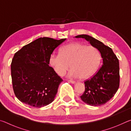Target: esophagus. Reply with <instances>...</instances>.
Listing matches in <instances>:
<instances>
[{
  "instance_id": "34e87169",
  "label": "esophagus",
  "mask_w": 131,
  "mask_h": 131,
  "mask_svg": "<svg viewBox=\"0 0 131 131\" xmlns=\"http://www.w3.org/2000/svg\"><path fill=\"white\" fill-rule=\"evenodd\" d=\"M68 81H69L70 83H72V84H74V83H75V81H74V80H69Z\"/></svg>"
}]
</instances>
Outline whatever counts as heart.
<instances>
[{
    "label": "heart",
    "mask_w": 131,
    "mask_h": 131,
    "mask_svg": "<svg viewBox=\"0 0 131 131\" xmlns=\"http://www.w3.org/2000/svg\"><path fill=\"white\" fill-rule=\"evenodd\" d=\"M101 56L94 46L72 43L63 46L59 54H52L49 62L55 72L62 76L70 68V75L84 80L92 76L98 69Z\"/></svg>",
    "instance_id": "heart-1"
}]
</instances>
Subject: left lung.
<instances>
[{
    "label": "left lung",
    "mask_w": 131,
    "mask_h": 131,
    "mask_svg": "<svg viewBox=\"0 0 131 131\" xmlns=\"http://www.w3.org/2000/svg\"><path fill=\"white\" fill-rule=\"evenodd\" d=\"M76 38L85 39L101 52L102 66L94 76L84 81L85 91L80 96L82 101L91 106L103 105L116 94L119 85L118 59L112 49L101 41L87 35Z\"/></svg>",
    "instance_id": "obj_1"
}]
</instances>
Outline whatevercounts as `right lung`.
Masks as SVG:
<instances>
[{
  "mask_svg": "<svg viewBox=\"0 0 131 131\" xmlns=\"http://www.w3.org/2000/svg\"><path fill=\"white\" fill-rule=\"evenodd\" d=\"M65 40L40 37L15 53L11 74L18 100L35 107L47 106L54 100L63 80L48 65L49 59L55 48Z\"/></svg>",
  "mask_w": 131,
  "mask_h": 131,
  "instance_id": "obj_1",
  "label": "right lung"
}]
</instances>
